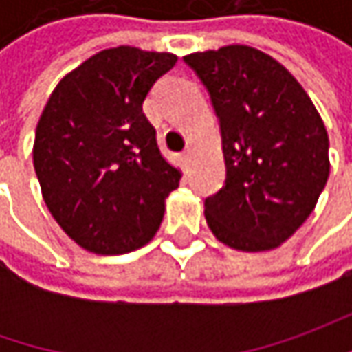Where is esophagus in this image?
Wrapping results in <instances>:
<instances>
[{
  "label": "esophagus",
  "mask_w": 352,
  "mask_h": 352,
  "mask_svg": "<svg viewBox=\"0 0 352 352\" xmlns=\"http://www.w3.org/2000/svg\"><path fill=\"white\" fill-rule=\"evenodd\" d=\"M192 156H194V146H186V151L182 153L184 166H188L192 162Z\"/></svg>",
  "instance_id": "34e87169"
}]
</instances>
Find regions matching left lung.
<instances>
[{
    "label": "left lung",
    "instance_id": "left-lung-1",
    "mask_svg": "<svg viewBox=\"0 0 352 352\" xmlns=\"http://www.w3.org/2000/svg\"><path fill=\"white\" fill-rule=\"evenodd\" d=\"M221 125L225 186L206 199L223 245L261 252L288 241L316 210L329 178V137L286 66L258 48L227 45L186 54Z\"/></svg>",
    "mask_w": 352,
    "mask_h": 352
}]
</instances>
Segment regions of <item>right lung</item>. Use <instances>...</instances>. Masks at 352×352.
I'll return each mask as SVG.
<instances>
[{
  "instance_id": "1",
  "label": "right lung",
  "mask_w": 352,
  "mask_h": 352,
  "mask_svg": "<svg viewBox=\"0 0 352 352\" xmlns=\"http://www.w3.org/2000/svg\"><path fill=\"white\" fill-rule=\"evenodd\" d=\"M172 52L103 48L62 78L41 113L33 164L62 231L96 254L144 247L162 223L180 168L156 144L142 102Z\"/></svg>"
}]
</instances>
